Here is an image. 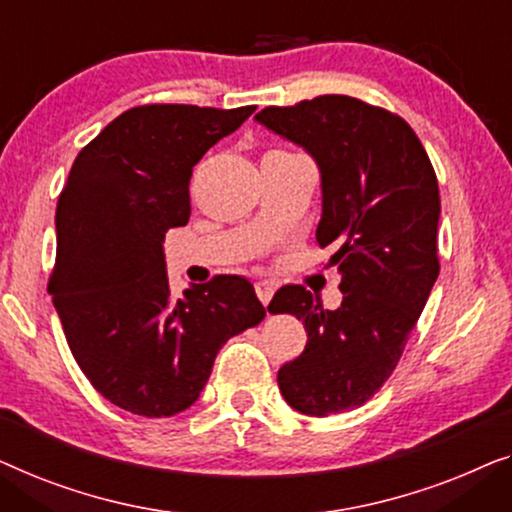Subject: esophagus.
<instances>
[{"instance_id":"1","label":"esophagus","mask_w":512,"mask_h":512,"mask_svg":"<svg viewBox=\"0 0 512 512\" xmlns=\"http://www.w3.org/2000/svg\"><path fill=\"white\" fill-rule=\"evenodd\" d=\"M255 292H257L259 301H262V304L266 306V304H269V301H271L273 292H276V287H273V283H269V280H262V283L255 285Z\"/></svg>"}]
</instances>
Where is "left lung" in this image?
<instances>
[{
  "instance_id": "8db88e82",
  "label": "left lung",
  "mask_w": 512,
  "mask_h": 512,
  "mask_svg": "<svg viewBox=\"0 0 512 512\" xmlns=\"http://www.w3.org/2000/svg\"><path fill=\"white\" fill-rule=\"evenodd\" d=\"M264 127L304 146L322 174L320 248L341 273L343 301L325 311L318 294L285 285L271 313L304 322L306 348L280 366L278 387L304 415L359 408L397 369L427 304L438 264L436 171L401 115L348 95L266 106Z\"/></svg>"
}]
</instances>
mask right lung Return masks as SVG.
<instances>
[{
  "instance_id": "add662e5",
  "label": "right lung",
  "mask_w": 512,
  "mask_h": 512,
  "mask_svg": "<svg viewBox=\"0 0 512 512\" xmlns=\"http://www.w3.org/2000/svg\"><path fill=\"white\" fill-rule=\"evenodd\" d=\"M255 106L143 104L74 160L55 211L48 292L92 387L143 417L190 408L227 338L264 320L253 285L215 276L169 290L162 241L190 220L192 169Z\"/></svg>"
}]
</instances>
